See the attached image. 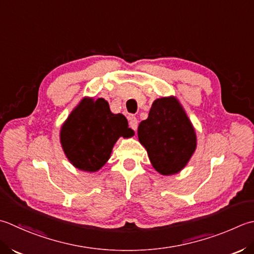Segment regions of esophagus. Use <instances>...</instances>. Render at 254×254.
<instances>
[{
	"label": "esophagus",
	"mask_w": 254,
	"mask_h": 254,
	"mask_svg": "<svg viewBox=\"0 0 254 254\" xmlns=\"http://www.w3.org/2000/svg\"><path fill=\"white\" fill-rule=\"evenodd\" d=\"M128 124H130L131 128H133L134 131L137 130V120L135 117H130L128 118Z\"/></svg>",
	"instance_id": "esophagus-1"
}]
</instances>
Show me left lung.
Here are the masks:
<instances>
[{
  "mask_svg": "<svg viewBox=\"0 0 254 254\" xmlns=\"http://www.w3.org/2000/svg\"><path fill=\"white\" fill-rule=\"evenodd\" d=\"M137 136L153 167L164 176L180 173L197 147L195 127L173 96L153 102L148 118L138 126Z\"/></svg>",
  "mask_w": 254,
  "mask_h": 254,
  "instance_id": "8db88e82",
  "label": "left lung"
}]
</instances>
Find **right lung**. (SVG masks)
I'll return each mask as SVG.
<instances>
[{
	"instance_id": "right-lung-1",
	"label": "right lung",
	"mask_w": 254,
	"mask_h": 254,
	"mask_svg": "<svg viewBox=\"0 0 254 254\" xmlns=\"http://www.w3.org/2000/svg\"><path fill=\"white\" fill-rule=\"evenodd\" d=\"M127 120L103 98H83L61 128L64 155L78 170L94 173L108 162L119 137L133 136Z\"/></svg>"
}]
</instances>
